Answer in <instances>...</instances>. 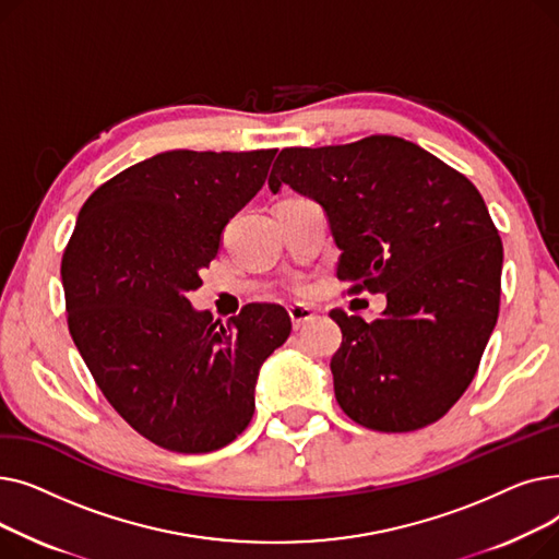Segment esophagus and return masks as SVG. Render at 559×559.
<instances>
[{"label": "esophagus", "instance_id": "34e87169", "mask_svg": "<svg viewBox=\"0 0 559 559\" xmlns=\"http://www.w3.org/2000/svg\"><path fill=\"white\" fill-rule=\"evenodd\" d=\"M287 312H289L292 326H295V331L304 329L306 324H310V321L314 319V310L308 308V306H292Z\"/></svg>", "mask_w": 559, "mask_h": 559}]
</instances>
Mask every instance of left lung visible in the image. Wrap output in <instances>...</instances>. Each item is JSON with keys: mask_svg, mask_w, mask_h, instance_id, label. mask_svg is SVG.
<instances>
[{"mask_svg": "<svg viewBox=\"0 0 559 559\" xmlns=\"http://www.w3.org/2000/svg\"><path fill=\"white\" fill-rule=\"evenodd\" d=\"M317 201L350 292L385 295L383 317L333 310L335 399L365 428L407 432L442 419L472 383L501 301L503 245L476 186L394 135L289 146L270 190Z\"/></svg>", "mask_w": 559, "mask_h": 559, "instance_id": "left-lung-1", "label": "left lung"}]
</instances>
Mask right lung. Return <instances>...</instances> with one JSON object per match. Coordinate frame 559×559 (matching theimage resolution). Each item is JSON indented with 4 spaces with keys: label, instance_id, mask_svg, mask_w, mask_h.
<instances>
[{
    "label": "right lung",
    "instance_id": "right-lung-1",
    "mask_svg": "<svg viewBox=\"0 0 559 559\" xmlns=\"http://www.w3.org/2000/svg\"><path fill=\"white\" fill-rule=\"evenodd\" d=\"M278 150H174L93 192L63 253L72 340L99 390L150 442L211 453L251 421L262 362L289 337L285 308L249 304L228 324L188 295Z\"/></svg>",
    "mask_w": 559,
    "mask_h": 559
}]
</instances>
